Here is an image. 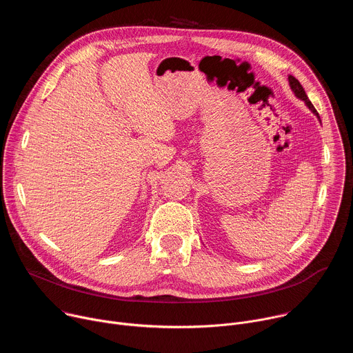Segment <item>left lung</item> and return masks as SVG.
Masks as SVG:
<instances>
[{
  "label": "left lung",
  "instance_id": "obj_1",
  "mask_svg": "<svg viewBox=\"0 0 353 353\" xmlns=\"http://www.w3.org/2000/svg\"><path fill=\"white\" fill-rule=\"evenodd\" d=\"M289 85H290V89H292V92L294 93V96L297 97V99H300V100H303L305 102V105L313 112V114H316L317 116V119L320 120V116H319V113H317V110L314 109V106L312 105V102L309 100V97H307V94H306V92H305V89H303V86L300 85V82L294 78V77H292V75H289ZM320 123H321V120H320Z\"/></svg>",
  "mask_w": 353,
  "mask_h": 353
}]
</instances>
